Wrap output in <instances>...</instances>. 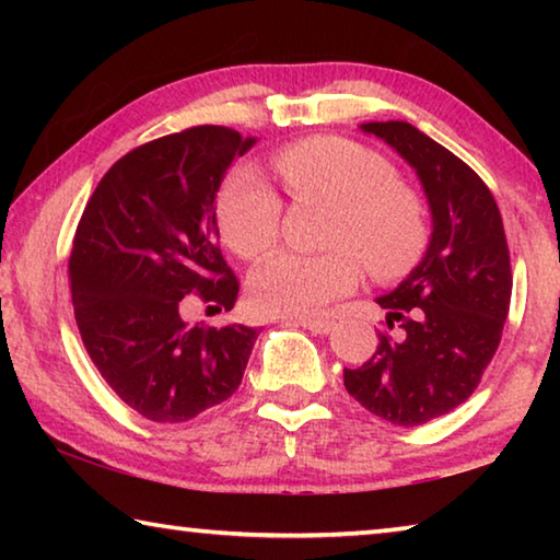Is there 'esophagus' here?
Listing matches in <instances>:
<instances>
[{"label": "esophagus", "mask_w": 560, "mask_h": 560, "mask_svg": "<svg viewBox=\"0 0 560 560\" xmlns=\"http://www.w3.org/2000/svg\"><path fill=\"white\" fill-rule=\"evenodd\" d=\"M296 324L303 326L306 330H311V334H318V336H326L336 328L334 320H326V318H299Z\"/></svg>", "instance_id": "esophagus-1"}]
</instances>
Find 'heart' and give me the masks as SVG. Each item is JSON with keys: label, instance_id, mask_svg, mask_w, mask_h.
Here are the masks:
<instances>
[{"label": "heart", "instance_id": "heart-1", "mask_svg": "<svg viewBox=\"0 0 560 560\" xmlns=\"http://www.w3.org/2000/svg\"><path fill=\"white\" fill-rule=\"evenodd\" d=\"M273 167L291 195L338 207L330 254L277 252L254 269L252 303L264 314H316L353 291L363 264L377 281L405 277L428 249V210L375 150L346 138H306L281 148ZM217 226L242 259L279 240L281 197L254 167H236L217 195Z\"/></svg>", "mask_w": 560, "mask_h": 560}]
</instances>
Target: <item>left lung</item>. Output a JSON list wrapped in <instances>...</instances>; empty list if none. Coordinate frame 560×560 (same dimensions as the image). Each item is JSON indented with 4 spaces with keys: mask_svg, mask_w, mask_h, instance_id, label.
I'll return each instance as SVG.
<instances>
[{
    "mask_svg": "<svg viewBox=\"0 0 560 560\" xmlns=\"http://www.w3.org/2000/svg\"><path fill=\"white\" fill-rule=\"evenodd\" d=\"M410 163L432 210V240L400 287L377 299L387 328L343 385L383 420L417 428L477 390L511 303L509 244L494 195L474 170L405 120L365 122Z\"/></svg>",
    "mask_w": 560,
    "mask_h": 560,
    "instance_id": "left-lung-1",
    "label": "left lung"
}]
</instances>
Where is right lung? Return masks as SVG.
Segmentation results:
<instances>
[{"mask_svg":"<svg viewBox=\"0 0 560 560\" xmlns=\"http://www.w3.org/2000/svg\"><path fill=\"white\" fill-rule=\"evenodd\" d=\"M257 140L197 126L130 150L101 177L73 234L69 283L93 365L150 422H187L232 397L259 330L189 326L192 299L232 311L214 197Z\"/></svg>","mask_w":560,"mask_h":560,"instance_id":"add662e5","label":"right lung"}]
</instances>
